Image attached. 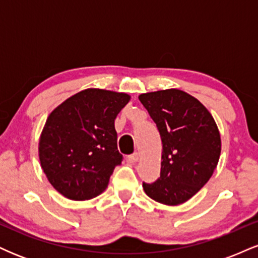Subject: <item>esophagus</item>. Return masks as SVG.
<instances>
[{
	"mask_svg": "<svg viewBox=\"0 0 258 258\" xmlns=\"http://www.w3.org/2000/svg\"><path fill=\"white\" fill-rule=\"evenodd\" d=\"M139 159V155L138 153H135V154H131V155L127 156V161L130 162V164H136V162L138 161Z\"/></svg>",
	"mask_w": 258,
	"mask_h": 258,
	"instance_id": "esophagus-1",
	"label": "esophagus"
}]
</instances>
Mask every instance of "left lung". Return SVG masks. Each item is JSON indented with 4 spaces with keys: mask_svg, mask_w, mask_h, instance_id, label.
Masks as SVG:
<instances>
[{
    "mask_svg": "<svg viewBox=\"0 0 258 258\" xmlns=\"http://www.w3.org/2000/svg\"><path fill=\"white\" fill-rule=\"evenodd\" d=\"M156 123L162 142L161 172L143 182L146 194L165 205H179L211 178L221 155V136L214 117L185 92H149L138 97Z\"/></svg>",
    "mask_w": 258,
    "mask_h": 258,
    "instance_id": "obj_1",
    "label": "left lung"
}]
</instances>
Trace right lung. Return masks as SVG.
Returning <instances> with one entry per match:
<instances>
[{
    "mask_svg": "<svg viewBox=\"0 0 258 258\" xmlns=\"http://www.w3.org/2000/svg\"><path fill=\"white\" fill-rule=\"evenodd\" d=\"M130 100L126 93L88 88L49 114L38 156L49 183L70 200H88L108 186L122 161L115 119Z\"/></svg>",
    "mask_w": 258,
    "mask_h": 258,
    "instance_id": "add662e5",
    "label": "right lung"
}]
</instances>
